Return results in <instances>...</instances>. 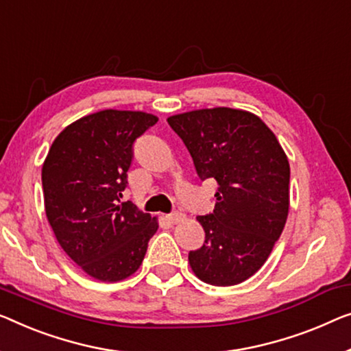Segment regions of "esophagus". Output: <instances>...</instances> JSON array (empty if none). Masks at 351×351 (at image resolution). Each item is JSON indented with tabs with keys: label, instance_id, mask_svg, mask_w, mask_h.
Returning a JSON list of instances; mask_svg holds the SVG:
<instances>
[{
	"label": "esophagus",
	"instance_id": "obj_1",
	"mask_svg": "<svg viewBox=\"0 0 351 351\" xmlns=\"http://www.w3.org/2000/svg\"><path fill=\"white\" fill-rule=\"evenodd\" d=\"M182 219H184V216H182L181 213H171L167 216V221H169L170 223H178V222H181Z\"/></svg>",
	"mask_w": 351,
	"mask_h": 351
}]
</instances>
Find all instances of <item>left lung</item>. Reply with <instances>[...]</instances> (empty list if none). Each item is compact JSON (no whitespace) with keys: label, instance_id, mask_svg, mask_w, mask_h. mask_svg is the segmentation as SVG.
<instances>
[{"label":"left lung","instance_id":"1","mask_svg":"<svg viewBox=\"0 0 351 351\" xmlns=\"http://www.w3.org/2000/svg\"><path fill=\"white\" fill-rule=\"evenodd\" d=\"M191 153L200 180L217 181L216 205L197 221L205 244L191 250L198 279L238 285L268 260L290 206V164L273 130L257 114L228 107L167 118Z\"/></svg>","mask_w":351,"mask_h":351}]
</instances>
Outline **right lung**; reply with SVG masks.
I'll return each mask as SVG.
<instances>
[{
  "instance_id": "right-lung-1",
  "label": "right lung",
  "mask_w": 351,
  "mask_h": 351,
  "mask_svg": "<svg viewBox=\"0 0 351 351\" xmlns=\"http://www.w3.org/2000/svg\"><path fill=\"white\" fill-rule=\"evenodd\" d=\"M158 117L101 110L62 129L42 165L45 214L62 250L93 279L118 282L140 268L158 217L121 202L132 145Z\"/></svg>"
}]
</instances>
